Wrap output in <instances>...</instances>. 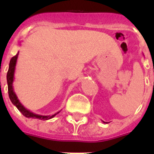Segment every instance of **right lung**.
<instances>
[{
    "instance_id": "obj_1",
    "label": "right lung",
    "mask_w": 154,
    "mask_h": 154,
    "mask_svg": "<svg viewBox=\"0 0 154 154\" xmlns=\"http://www.w3.org/2000/svg\"><path fill=\"white\" fill-rule=\"evenodd\" d=\"M17 55H18V53L17 55H14V57H12L10 61V64H9V69L8 71V74H7V81H8V95H9V98H10L11 101L13 103L21 113L26 116L28 118H33V119H43V120H45V119H48L52 118L53 116H55L56 114L51 116H40L37 115V114L33 113V112H30L28 109L24 108L22 105L21 104V103L19 102L18 99L16 96L15 93L13 91V87H12V82H13L14 80V69H15L16 65V62H17Z\"/></svg>"
}]
</instances>
